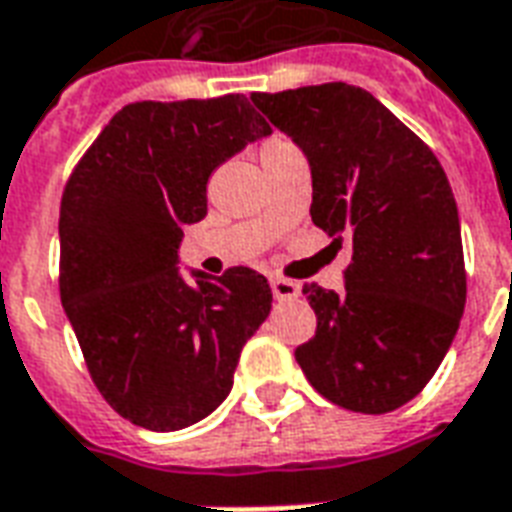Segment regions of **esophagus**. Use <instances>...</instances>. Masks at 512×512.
<instances>
[{
  "mask_svg": "<svg viewBox=\"0 0 512 512\" xmlns=\"http://www.w3.org/2000/svg\"><path fill=\"white\" fill-rule=\"evenodd\" d=\"M271 293L276 301H287V298H298L301 295V285L285 276H271Z\"/></svg>",
  "mask_w": 512,
  "mask_h": 512,
  "instance_id": "34e87169",
  "label": "esophagus"
}]
</instances>
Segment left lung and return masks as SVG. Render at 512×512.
Listing matches in <instances>:
<instances>
[{"mask_svg":"<svg viewBox=\"0 0 512 512\" xmlns=\"http://www.w3.org/2000/svg\"><path fill=\"white\" fill-rule=\"evenodd\" d=\"M312 165V222L352 241L344 293L304 285L317 331L295 361L320 396L382 415L434 377L467 304L456 200L434 151L374 94L333 81L252 94Z\"/></svg>","mask_w":512,"mask_h":512,"instance_id":"8db88e82","label":"left lung"}]
</instances>
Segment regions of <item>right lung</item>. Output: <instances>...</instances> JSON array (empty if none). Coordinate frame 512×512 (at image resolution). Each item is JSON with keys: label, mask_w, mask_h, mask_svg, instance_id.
<instances>
[{"label": "right lung", "mask_w": 512, "mask_h": 512, "mask_svg": "<svg viewBox=\"0 0 512 512\" xmlns=\"http://www.w3.org/2000/svg\"><path fill=\"white\" fill-rule=\"evenodd\" d=\"M268 132L244 94L132 102L64 184V312L97 391L135 426L176 431L217 410L271 312V287L252 268L192 282L176 268L184 227L206 217L208 176Z\"/></svg>", "instance_id": "add662e5"}]
</instances>
